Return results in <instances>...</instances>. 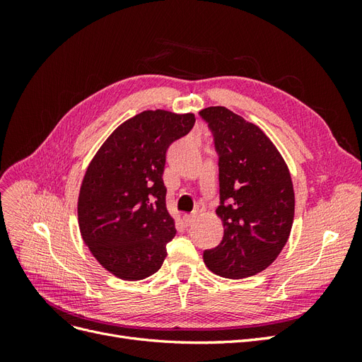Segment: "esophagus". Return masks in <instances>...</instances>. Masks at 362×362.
Returning a JSON list of instances; mask_svg holds the SVG:
<instances>
[{"label": "esophagus", "instance_id": "obj_1", "mask_svg": "<svg viewBox=\"0 0 362 362\" xmlns=\"http://www.w3.org/2000/svg\"><path fill=\"white\" fill-rule=\"evenodd\" d=\"M196 218H198V211H194V213H192V214H185V216H184V221H185V223H187L189 226H192V225L196 222Z\"/></svg>", "mask_w": 362, "mask_h": 362}]
</instances>
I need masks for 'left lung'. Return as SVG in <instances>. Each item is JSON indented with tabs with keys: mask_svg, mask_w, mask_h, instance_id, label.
<instances>
[{
	"mask_svg": "<svg viewBox=\"0 0 362 362\" xmlns=\"http://www.w3.org/2000/svg\"><path fill=\"white\" fill-rule=\"evenodd\" d=\"M218 154L217 216L223 223L218 246L204 252L218 276L243 279L267 269L286 246L294 217L290 170L262 131L226 107L199 112Z\"/></svg>",
	"mask_w": 362,
	"mask_h": 362,
	"instance_id": "left-lung-1",
	"label": "left lung"
}]
</instances>
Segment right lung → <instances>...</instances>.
Instances as JSON below:
<instances>
[{
  "label": "right lung",
  "instance_id": "obj_1",
  "mask_svg": "<svg viewBox=\"0 0 362 362\" xmlns=\"http://www.w3.org/2000/svg\"><path fill=\"white\" fill-rule=\"evenodd\" d=\"M194 120L193 113L141 112L113 131L86 170L80 233L98 262L120 279L154 275L168 255L177 229L163 182L166 151Z\"/></svg>",
  "mask_w": 362,
  "mask_h": 362
}]
</instances>
